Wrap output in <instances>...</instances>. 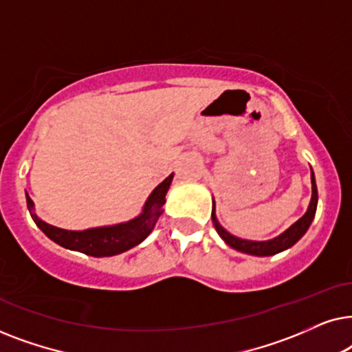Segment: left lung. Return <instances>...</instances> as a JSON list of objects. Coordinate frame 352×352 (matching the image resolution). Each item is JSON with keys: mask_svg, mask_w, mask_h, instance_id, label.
Segmentation results:
<instances>
[{"mask_svg": "<svg viewBox=\"0 0 352 352\" xmlns=\"http://www.w3.org/2000/svg\"><path fill=\"white\" fill-rule=\"evenodd\" d=\"M311 182H312V197L309 201V206H307V211L301 216L300 219L296 221L295 224H292L285 232H282L278 237L272 239V240H264V242H256V240H245V239H239L235 235L229 234L223 226L218 223L216 219V213H214V200H213V210H211V219H213L214 229L216 232L219 234V237L224 240L229 247H232L237 252L247 253V254H253V256H272V254H277L283 252V250L290 248L295 245L298 240H300L302 235L306 234V230L309 229V226L312 223L316 216V210H317V186H316V177H314V171L311 170Z\"/></svg>", "mask_w": 352, "mask_h": 352, "instance_id": "1", "label": "left lung"}]
</instances>
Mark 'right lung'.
Returning a JSON list of instances; mask_svg holds the SVG:
<instances>
[{"instance_id": "1", "label": "right lung", "mask_w": 352, "mask_h": 352, "mask_svg": "<svg viewBox=\"0 0 352 352\" xmlns=\"http://www.w3.org/2000/svg\"><path fill=\"white\" fill-rule=\"evenodd\" d=\"M173 181V175L160 182L144 205L142 213L126 223H120L113 226H102V228H93L86 230H67L56 228L41 221L35 214V205L33 200L27 194V206L30 211L33 221L50 237L60 247L67 250H75V252L89 254V256L102 258V256H115L126 250L136 247L146 240L152 229L155 228L158 218L162 214V206L166 201V192L170 189Z\"/></svg>"}]
</instances>
